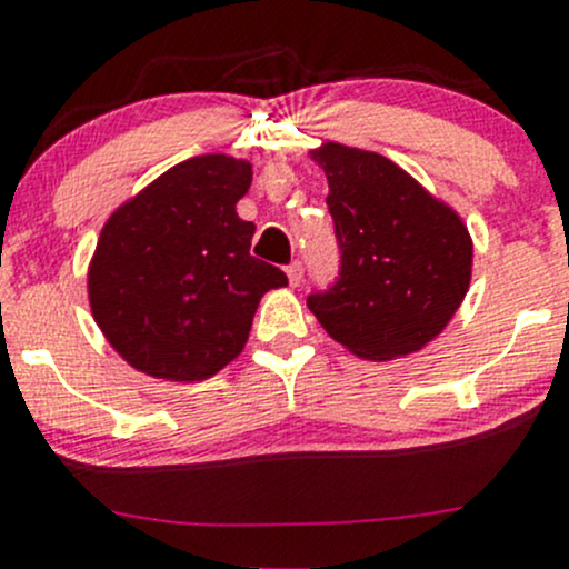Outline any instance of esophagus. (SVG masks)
Listing matches in <instances>:
<instances>
[{"instance_id":"esophagus-1","label":"esophagus","mask_w":569,"mask_h":569,"mask_svg":"<svg viewBox=\"0 0 569 569\" xmlns=\"http://www.w3.org/2000/svg\"><path fill=\"white\" fill-rule=\"evenodd\" d=\"M286 274H289V283L291 286H299V283H302V264H299V261H295V264L286 267Z\"/></svg>"}]
</instances>
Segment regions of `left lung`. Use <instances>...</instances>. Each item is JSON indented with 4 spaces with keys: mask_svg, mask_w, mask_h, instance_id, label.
Instances as JSON below:
<instances>
[{
    "mask_svg": "<svg viewBox=\"0 0 569 569\" xmlns=\"http://www.w3.org/2000/svg\"><path fill=\"white\" fill-rule=\"evenodd\" d=\"M340 280L308 297L327 335L359 359L421 351L448 327L472 278V237L448 202L386 156L321 142Z\"/></svg>",
    "mask_w": 569,
    "mask_h": 569,
    "instance_id": "1",
    "label": "left lung"
}]
</instances>
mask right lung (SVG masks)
Wrapping results in <instances>:
<instances>
[{
	"instance_id": "add662e5",
	"label": "right lung",
	"mask_w": 569,
	"mask_h": 569,
	"mask_svg": "<svg viewBox=\"0 0 569 569\" xmlns=\"http://www.w3.org/2000/svg\"><path fill=\"white\" fill-rule=\"evenodd\" d=\"M251 161H180L112 210L89 261V305L112 351L151 378L193 383L246 348L261 297L289 278L251 256L237 216Z\"/></svg>"
}]
</instances>
